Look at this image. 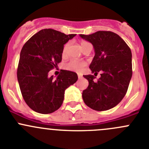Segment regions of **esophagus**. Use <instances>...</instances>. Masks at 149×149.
Segmentation results:
<instances>
[{"mask_svg":"<svg viewBox=\"0 0 149 149\" xmlns=\"http://www.w3.org/2000/svg\"><path fill=\"white\" fill-rule=\"evenodd\" d=\"M78 78H79V79H81V78H82V74H81V73H78Z\"/></svg>","mask_w":149,"mask_h":149,"instance_id":"34e87169","label":"esophagus"}]
</instances>
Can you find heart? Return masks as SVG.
Wrapping results in <instances>:
<instances>
[{"label": "heart", "mask_w": 149, "mask_h": 149, "mask_svg": "<svg viewBox=\"0 0 149 149\" xmlns=\"http://www.w3.org/2000/svg\"><path fill=\"white\" fill-rule=\"evenodd\" d=\"M87 42H81V46L82 47L83 45L87 44ZM68 47V43L65 44L64 46L63 50H62V56H65L66 54L67 48ZM87 65V62H84V61H79V60H70V62H68V63L65 64V68H66L67 70H70V71L73 72H81L83 70L85 66Z\"/></svg>", "instance_id": "heart-1"}]
</instances>
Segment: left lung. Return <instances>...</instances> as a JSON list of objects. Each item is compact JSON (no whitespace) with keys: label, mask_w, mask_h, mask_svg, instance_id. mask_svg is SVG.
<instances>
[{"label":"left lung","mask_w":149,"mask_h":149,"mask_svg":"<svg viewBox=\"0 0 149 149\" xmlns=\"http://www.w3.org/2000/svg\"><path fill=\"white\" fill-rule=\"evenodd\" d=\"M80 37L91 42L95 49L90 70L95 76L103 72L97 81L93 75L84 76L89 81L82 93L84 102L96 111L112 109L125 96L132 76L131 49L120 36L109 31Z\"/></svg>","instance_id":"left-lung-1"}]
</instances>
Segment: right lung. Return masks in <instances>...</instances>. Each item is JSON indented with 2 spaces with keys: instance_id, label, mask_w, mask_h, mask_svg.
Segmentation results:
<instances>
[{
  "instance_id": "obj_1",
  "label": "right lung",
  "mask_w": 149,
  "mask_h": 149,
  "mask_svg": "<svg viewBox=\"0 0 149 149\" xmlns=\"http://www.w3.org/2000/svg\"><path fill=\"white\" fill-rule=\"evenodd\" d=\"M75 36L42 29L22 48L17 76L25 102L35 112L49 114L57 110L65 90L77 81V74L69 70H62L56 79L48 76V72L62 61L64 45Z\"/></svg>"
}]
</instances>
